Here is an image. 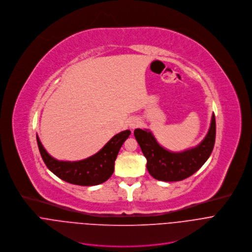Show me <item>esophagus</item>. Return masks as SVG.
<instances>
[{"mask_svg": "<svg viewBox=\"0 0 252 252\" xmlns=\"http://www.w3.org/2000/svg\"><path fill=\"white\" fill-rule=\"evenodd\" d=\"M128 123H129L128 125H129V127H130L131 129H135V128H137V127L141 124V122L139 121L138 118H131Z\"/></svg>", "mask_w": 252, "mask_h": 252, "instance_id": "1", "label": "esophagus"}]
</instances>
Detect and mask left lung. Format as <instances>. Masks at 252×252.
Segmentation results:
<instances>
[{
  "instance_id": "obj_1",
  "label": "left lung",
  "mask_w": 252,
  "mask_h": 252,
  "mask_svg": "<svg viewBox=\"0 0 252 252\" xmlns=\"http://www.w3.org/2000/svg\"><path fill=\"white\" fill-rule=\"evenodd\" d=\"M135 138L147 159V170L156 180L177 182L193 175L210 158L216 141V117L212 116L209 132L194 148L170 152L163 148L149 130L136 129Z\"/></svg>"
}]
</instances>
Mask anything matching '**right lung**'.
<instances>
[{
	"label": "right lung",
	"instance_id": "right-lung-1",
	"mask_svg": "<svg viewBox=\"0 0 252 252\" xmlns=\"http://www.w3.org/2000/svg\"><path fill=\"white\" fill-rule=\"evenodd\" d=\"M131 134L130 130L116 134L93 156L75 162L59 161L50 156L36 136L40 156L50 172L60 179L78 186H96L106 182L114 172L119 150Z\"/></svg>",
	"mask_w": 252,
	"mask_h": 252
}]
</instances>
